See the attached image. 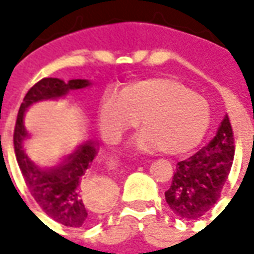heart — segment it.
<instances>
[{"instance_id":"b5f03b06","label":"heart","mask_w":254,"mask_h":254,"mask_svg":"<svg viewBox=\"0 0 254 254\" xmlns=\"http://www.w3.org/2000/svg\"><path fill=\"white\" fill-rule=\"evenodd\" d=\"M143 130L134 138L141 152L160 149L166 155H184L201 141L209 124V107L187 85L169 77L127 84L121 95H106L98 109L102 136L117 143L133 127Z\"/></svg>"}]
</instances>
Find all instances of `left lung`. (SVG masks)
Segmentation results:
<instances>
[{"instance_id":"8db88e82","label":"left lung","mask_w":254,"mask_h":254,"mask_svg":"<svg viewBox=\"0 0 254 254\" xmlns=\"http://www.w3.org/2000/svg\"><path fill=\"white\" fill-rule=\"evenodd\" d=\"M233 160V127L224 116L215 137L189 159L178 162L171 187L165 191L171 211L189 220L207 213L220 197Z\"/></svg>"}]
</instances>
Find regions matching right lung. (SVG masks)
<instances>
[{"instance_id":"add662e5","label":"right lung","mask_w":254,"mask_h":254,"mask_svg":"<svg viewBox=\"0 0 254 254\" xmlns=\"http://www.w3.org/2000/svg\"><path fill=\"white\" fill-rule=\"evenodd\" d=\"M89 85H92V83L84 78H74L67 83L61 78H42L31 87L24 96L13 134L16 159L32 197L50 218L74 229L88 226L94 222L95 212L87 201L88 191L98 190L107 198L113 194L111 182L87 177V170L98 154V143L87 140L72 154L66 155L60 165L41 167L24 151V141L28 137L24 127V113L36 102L60 99L70 89L87 88Z\"/></svg>"}]
</instances>
